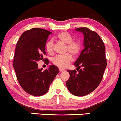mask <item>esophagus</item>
Returning a JSON list of instances; mask_svg holds the SVG:
<instances>
[{"instance_id":"esophagus-1","label":"esophagus","mask_w":121,"mask_h":121,"mask_svg":"<svg viewBox=\"0 0 121 121\" xmlns=\"http://www.w3.org/2000/svg\"><path fill=\"white\" fill-rule=\"evenodd\" d=\"M59 70H60V72H63V71H64V69H61V68H60V69H59Z\"/></svg>"}]
</instances>
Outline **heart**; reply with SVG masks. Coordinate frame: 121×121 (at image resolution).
Masks as SVG:
<instances>
[{"instance_id":"1","label":"heart","mask_w":121,"mask_h":121,"mask_svg":"<svg viewBox=\"0 0 121 121\" xmlns=\"http://www.w3.org/2000/svg\"><path fill=\"white\" fill-rule=\"evenodd\" d=\"M58 40L64 43L67 44L66 51H68L73 56L78 54L81 50V45L78 41H73V38L71 35L67 32H60L56 36ZM46 49L48 54H53L54 50V42L53 40H49L46 44ZM69 53L63 55H58L53 60L54 65L60 68H65L73 60V56Z\"/></svg>"}]
</instances>
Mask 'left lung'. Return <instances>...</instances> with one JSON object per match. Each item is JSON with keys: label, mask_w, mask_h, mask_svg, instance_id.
<instances>
[{"label": "left lung", "mask_w": 121, "mask_h": 121, "mask_svg": "<svg viewBox=\"0 0 121 121\" xmlns=\"http://www.w3.org/2000/svg\"><path fill=\"white\" fill-rule=\"evenodd\" d=\"M75 30L83 34L84 49L74 64L79 73L75 69L67 71L69 78L66 86L72 94L81 97L92 92L99 85L107 63L104 44L98 34L86 27Z\"/></svg>", "instance_id": "left-lung-1"}]
</instances>
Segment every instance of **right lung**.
<instances>
[{"instance_id": "add662e5", "label": "right lung", "mask_w": 121, "mask_h": 121, "mask_svg": "<svg viewBox=\"0 0 121 121\" xmlns=\"http://www.w3.org/2000/svg\"><path fill=\"white\" fill-rule=\"evenodd\" d=\"M52 33L44 29L33 28L23 33L16 46L13 67L18 82L26 92L33 96L47 93L59 73L58 67L53 64L42 71L37 64L44 59L46 41Z\"/></svg>"}]
</instances>
